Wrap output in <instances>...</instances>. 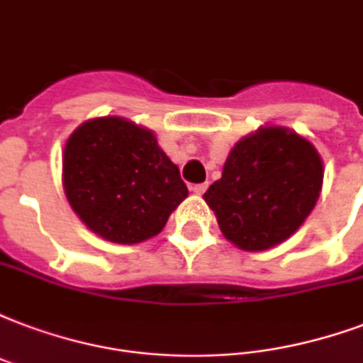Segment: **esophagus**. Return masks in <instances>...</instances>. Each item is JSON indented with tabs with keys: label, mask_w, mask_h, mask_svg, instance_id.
Here are the masks:
<instances>
[{
	"label": "esophagus",
	"mask_w": 363,
	"mask_h": 363,
	"mask_svg": "<svg viewBox=\"0 0 363 363\" xmlns=\"http://www.w3.org/2000/svg\"><path fill=\"white\" fill-rule=\"evenodd\" d=\"M208 189V184H195L191 185V191L195 193V195H203L204 191Z\"/></svg>",
	"instance_id": "obj_1"
}]
</instances>
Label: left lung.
<instances>
[{
  "label": "left lung",
  "instance_id": "obj_1",
  "mask_svg": "<svg viewBox=\"0 0 363 363\" xmlns=\"http://www.w3.org/2000/svg\"><path fill=\"white\" fill-rule=\"evenodd\" d=\"M323 164L314 145L285 128L243 138L204 193L218 225L245 250H266L295 233L314 208Z\"/></svg>",
  "mask_w": 363,
  "mask_h": 363
}]
</instances>
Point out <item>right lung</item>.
Returning <instances> with one entry per match:
<instances>
[{
  "label": "right lung",
  "instance_id": "obj_1",
  "mask_svg": "<svg viewBox=\"0 0 363 363\" xmlns=\"http://www.w3.org/2000/svg\"><path fill=\"white\" fill-rule=\"evenodd\" d=\"M62 185L82 222L122 245L157 235L187 197L155 133L118 116L89 120L68 138Z\"/></svg>",
  "mask_w": 363,
  "mask_h": 363
}]
</instances>
